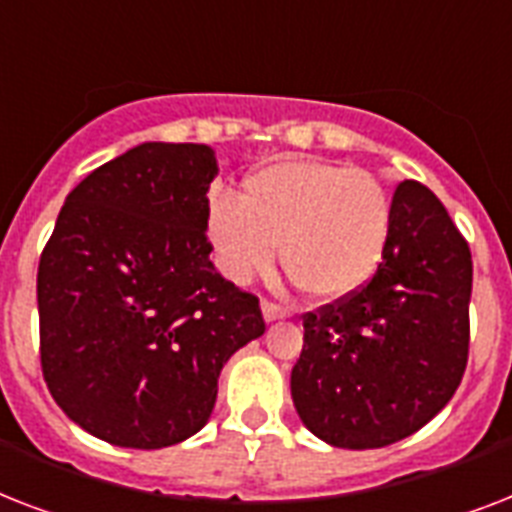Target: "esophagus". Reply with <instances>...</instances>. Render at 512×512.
I'll return each instance as SVG.
<instances>
[{"mask_svg": "<svg viewBox=\"0 0 512 512\" xmlns=\"http://www.w3.org/2000/svg\"><path fill=\"white\" fill-rule=\"evenodd\" d=\"M263 316H265V321H279V319H287L289 311H287V308H284V305L271 303V300H265V303H263Z\"/></svg>", "mask_w": 512, "mask_h": 512, "instance_id": "obj_1", "label": "esophagus"}]
</instances>
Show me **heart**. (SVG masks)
I'll use <instances>...</instances> for the list:
<instances>
[{
  "label": "heart",
  "instance_id": "heart-1",
  "mask_svg": "<svg viewBox=\"0 0 512 512\" xmlns=\"http://www.w3.org/2000/svg\"><path fill=\"white\" fill-rule=\"evenodd\" d=\"M393 204L366 170L292 159L260 167L241 199L212 201L207 231L220 271L249 281L281 268L303 295L335 303L364 289L388 252Z\"/></svg>",
  "mask_w": 512,
  "mask_h": 512
}]
</instances>
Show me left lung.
Returning <instances> with one entry per match:
<instances>
[{"instance_id":"obj_1","label":"left lung","mask_w":512,"mask_h":512,"mask_svg":"<svg viewBox=\"0 0 512 512\" xmlns=\"http://www.w3.org/2000/svg\"><path fill=\"white\" fill-rule=\"evenodd\" d=\"M388 252L356 295L303 316L292 401L313 436L380 449L436 417L468 366L473 260L436 193L393 191Z\"/></svg>"}]
</instances>
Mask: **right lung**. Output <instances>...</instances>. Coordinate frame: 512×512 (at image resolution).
Masks as SVG:
<instances>
[{
	"mask_svg": "<svg viewBox=\"0 0 512 512\" xmlns=\"http://www.w3.org/2000/svg\"><path fill=\"white\" fill-rule=\"evenodd\" d=\"M215 154L143 143L68 193L36 276L52 398L92 436L162 449L207 425L228 358L265 332L260 300L209 260Z\"/></svg>",
	"mask_w": 512,
	"mask_h": 512,
	"instance_id": "obj_1",
	"label": "right lung"
}]
</instances>
